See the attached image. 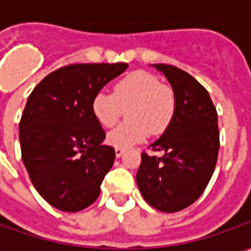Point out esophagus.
Instances as JSON below:
<instances>
[{"instance_id": "obj_1", "label": "esophagus", "mask_w": 251, "mask_h": 251, "mask_svg": "<svg viewBox=\"0 0 251 251\" xmlns=\"http://www.w3.org/2000/svg\"><path fill=\"white\" fill-rule=\"evenodd\" d=\"M124 153H125V149H122V148H115V156H117V157H121Z\"/></svg>"}]
</instances>
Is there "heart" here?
<instances>
[{"label": "heart", "instance_id": "obj_1", "mask_svg": "<svg viewBox=\"0 0 251 251\" xmlns=\"http://www.w3.org/2000/svg\"><path fill=\"white\" fill-rule=\"evenodd\" d=\"M127 108L129 121L107 134L106 140L111 147L126 149L145 140L149 130L153 134L163 133L174 118L176 97L157 76L136 71L115 83L113 94L99 91L91 100L94 118L104 127L114 126Z\"/></svg>", "mask_w": 251, "mask_h": 251}]
</instances>
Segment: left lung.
I'll use <instances>...</instances> for the list:
<instances>
[{
	"label": "left lung",
	"mask_w": 251,
	"mask_h": 251,
	"mask_svg": "<svg viewBox=\"0 0 251 251\" xmlns=\"http://www.w3.org/2000/svg\"><path fill=\"white\" fill-rule=\"evenodd\" d=\"M174 90L172 122L149 147L161 156L141 154L137 185L148 204L163 212H177L199 199L210 183L219 152L218 114L201 84L168 64H151Z\"/></svg>",
	"instance_id": "8db88e82"
}]
</instances>
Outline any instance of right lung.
<instances>
[{"label":"right lung","mask_w":251,"mask_h":251,"mask_svg":"<svg viewBox=\"0 0 251 251\" xmlns=\"http://www.w3.org/2000/svg\"><path fill=\"white\" fill-rule=\"evenodd\" d=\"M129 64H72L50 74L32 91L20 121V147L41 198L64 212L98 199L115 151L91 111L94 95Z\"/></svg>","instance_id":"add662e5"}]
</instances>
